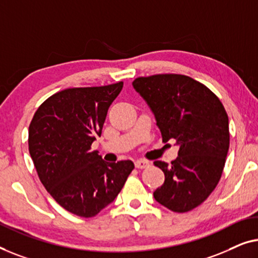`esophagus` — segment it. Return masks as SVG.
<instances>
[{
  "label": "esophagus",
  "mask_w": 258,
  "mask_h": 258,
  "mask_svg": "<svg viewBox=\"0 0 258 258\" xmlns=\"http://www.w3.org/2000/svg\"><path fill=\"white\" fill-rule=\"evenodd\" d=\"M134 165H136L137 168H146V167L150 166V162L147 160H144V159H139V160H136Z\"/></svg>",
  "instance_id": "esophagus-1"
}]
</instances>
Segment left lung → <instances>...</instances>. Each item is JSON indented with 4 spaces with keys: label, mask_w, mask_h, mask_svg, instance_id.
<instances>
[{
    "label": "left lung",
    "mask_w": 258,
    "mask_h": 258,
    "mask_svg": "<svg viewBox=\"0 0 258 258\" xmlns=\"http://www.w3.org/2000/svg\"><path fill=\"white\" fill-rule=\"evenodd\" d=\"M132 85L153 112L162 141L179 145L169 165L154 161L165 174L154 199L172 212H189L212 194L222 175L229 150L227 112L206 85L188 76L139 77Z\"/></svg>",
    "instance_id": "8db88e82"
}]
</instances>
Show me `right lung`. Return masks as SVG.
I'll use <instances>...</instances> for the list:
<instances>
[{
    "instance_id": "right-lung-1",
    "label": "right lung",
    "mask_w": 258,
    "mask_h": 258,
    "mask_svg": "<svg viewBox=\"0 0 258 258\" xmlns=\"http://www.w3.org/2000/svg\"><path fill=\"white\" fill-rule=\"evenodd\" d=\"M122 85L57 92L37 108L29 126V153L39 180L75 215L96 216L114 201L134 168L131 160L106 162L91 151Z\"/></svg>"
}]
</instances>
